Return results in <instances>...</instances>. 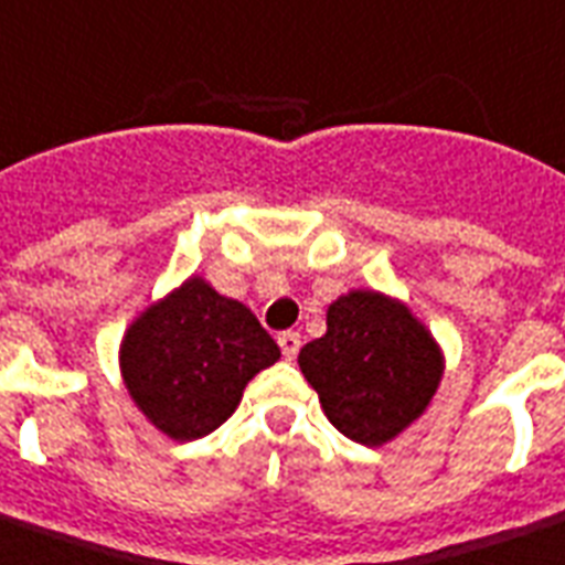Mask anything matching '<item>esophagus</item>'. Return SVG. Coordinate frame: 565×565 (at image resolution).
I'll use <instances>...</instances> for the list:
<instances>
[{
    "mask_svg": "<svg viewBox=\"0 0 565 565\" xmlns=\"http://www.w3.org/2000/svg\"><path fill=\"white\" fill-rule=\"evenodd\" d=\"M278 347H281L284 359L287 361L296 359V355H299V347H301L299 331H284V334H278Z\"/></svg>",
    "mask_w": 565,
    "mask_h": 565,
    "instance_id": "obj_1",
    "label": "esophagus"
}]
</instances>
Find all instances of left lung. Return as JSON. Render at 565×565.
<instances>
[{
  "label": "left lung",
  "instance_id": "8db88e82",
  "mask_svg": "<svg viewBox=\"0 0 565 565\" xmlns=\"http://www.w3.org/2000/svg\"><path fill=\"white\" fill-rule=\"evenodd\" d=\"M299 367L343 436L382 447L433 403L445 352L406 301L350 290L329 305L326 334L301 347Z\"/></svg>",
  "mask_w": 565,
  "mask_h": 565
}]
</instances>
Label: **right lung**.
<instances>
[{"label": "right lung", "mask_w": 565, "mask_h": 565, "mask_svg": "<svg viewBox=\"0 0 565 565\" xmlns=\"http://www.w3.org/2000/svg\"><path fill=\"white\" fill-rule=\"evenodd\" d=\"M281 359L278 343L243 301L201 275L150 301L118 350L129 399L159 433L195 441L234 415L245 385Z\"/></svg>", "instance_id": "right-lung-1"}]
</instances>
